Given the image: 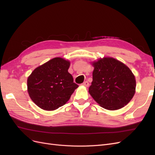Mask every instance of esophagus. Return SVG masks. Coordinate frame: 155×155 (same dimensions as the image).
Instances as JSON below:
<instances>
[{"label": "esophagus", "instance_id": "34e87169", "mask_svg": "<svg viewBox=\"0 0 155 155\" xmlns=\"http://www.w3.org/2000/svg\"><path fill=\"white\" fill-rule=\"evenodd\" d=\"M82 85L85 86V87H88V86L89 85V83H88L87 81H86L83 82V83H82Z\"/></svg>", "mask_w": 155, "mask_h": 155}]
</instances>
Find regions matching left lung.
<instances>
[{"mask_svg": "<svg viewBox=\"0 0 155 155\" xmlns=\"http://www.w3.org/2000/svg\"><path fill=\"white\" fill-rule=\"evenodd\" d=\"M92 82L88 92L98 104L113 110L124 107L135 93L136 80L130 70L113 58H105L93 63Z\"/></svg>", "mask_w": 155, "mask_h": 155, "instance_id": "obj_1", "label": "left lung"}]
</instances>
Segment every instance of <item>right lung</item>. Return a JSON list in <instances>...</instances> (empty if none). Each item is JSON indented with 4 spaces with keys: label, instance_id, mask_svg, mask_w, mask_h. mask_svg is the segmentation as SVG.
<instances>
[{
    "label": "right lung",
    "instance_id": "right-lung-1",
    "mask_svg": "<svg viewBox=\"0 0 155 155\" xmlns=\"http://www.w3.org/2000/svg\"><path fill=\"white\" fill-rule=\"evenodd\" d=\"M70 62L55 58L36 68L28 78V92L31 100L46 110L64 105L78 85L68 72Z\"/></svg>",
    "mask_w": 155,
    "mask_h": 155
}]
</instances>
